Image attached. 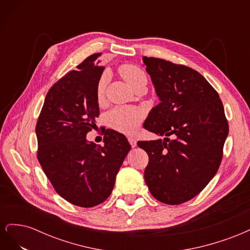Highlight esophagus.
Listing matches in <instances>:
<instances>
[{
  "instance_id": "34e87169",
  "label": "esophagus",
  "mask_w": 250,
  "mask_h": 250,
  "mask_svg": "<svg viewBox=\"0 0 250 250\" xmlns=\"http://www.w3.org/2000/svg\"><path fill=\"white\" fill-rule=\"evenodd\" d=\"M128 142H129L130 146L132 148H134L135 146H137V139H135L134 137H128Z\"/></svg>"
}]
</instances>
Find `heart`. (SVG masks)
<instances>
[{"label":"heart","instance_id":"b5f03b06","mask_svg":"<svg viewBox=\"0 0 250 250\" xmlns=\"http://www.w3.org/2000/svg\"><path fill=\"white\" fill-rule=\"evenodd\" d=\"M119 72L126 82L134 89L139 86L147 84V75L140 66L132 63H124L119 67ZM107 86V76L103 75L97 83L96 95L97 101L101 103L104 101L105 90ZM144 112L133 106H118L110 110L107 116V124L113 129L123 133H133L143 122Z\"/></svg>","mask_w":250,"mask_h":250}]
</instances>
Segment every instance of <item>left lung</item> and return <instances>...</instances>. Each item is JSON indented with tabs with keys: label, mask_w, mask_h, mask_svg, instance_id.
Returning a JSON list of instances; mask_svg holds the SVG:
<instances>
[{
	"label": "left lung",
	"mask_w": 250,
	"mask_h": 250,
	"mask_svg": "<svg viewBox=\"0 0 250 250\" xmlns=\"http://www.w3.org/2000/svg\"><path fill=\"white\" fill-rule=\"evenodd\" d=\"M143 62L161 100L144 128L167 137L138 142L149 156L144 177L154 198L175 206L194 198L215 176L229 123L220 97L200 73L155 57L144 56Z\"/></svg>",
	"instance_id": "left-lung-1"
}]
</instances>
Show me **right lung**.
Returning a JSON list of instances; mask_svg holds the SVG:
<instances>
[{
    "mask_svg": "<svg viewBox=\"0 0 250 250\" xmlns=\"http://www.w3.org/2000/svg\"><path fill=\"white\" fill-rule=\"evenodd\" d=\"M101 55L88 56L53 84L35 127L44 174L63 199L81 208L107 199L131 148L124 134L111 129L103 146L86 141L100 115L96 88L104 67L96 60Z\"/></svg>",
    "mask_w": 250,
    "mask_h": 250,
    "instance_id": "obj_1",
    "label": "right lung"
}]
</instances>
